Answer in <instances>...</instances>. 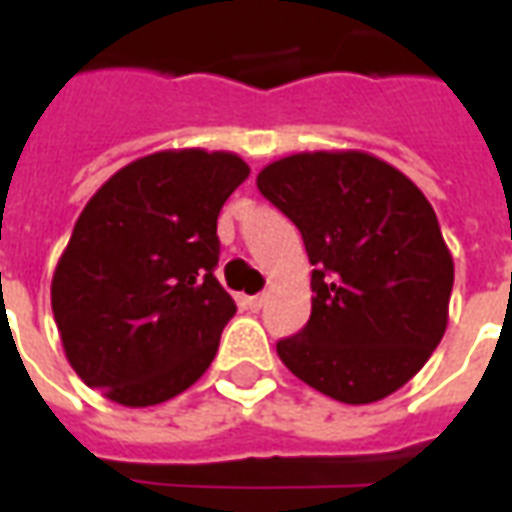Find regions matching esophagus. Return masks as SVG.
<instances>
[{
    "label": "esophagus",
    "instance_id": "obj_1",
    "mask_svg": "<svg viewBox=\"0 0 512 512\" xmlns=\"http://www.w3.org/2000/svg\"><path fill=\"white\" fill-rule=\"evenodd\" d=\"M244 304H246V310L257 312L263 304H266V296H263V293H260V296H249V299H244Z\"/></svg>",
    "mask_w": 512,
    "mask_h": 512
}]
</instances>
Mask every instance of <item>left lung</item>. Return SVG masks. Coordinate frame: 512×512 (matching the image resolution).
I'll return each instance as SVG.
<instances>
[{
	"label": "left lung",
	"mask_w": 512,
	"mask_h": 512,
	"mask_svg": "<svg viewBox=\"0 0 512 512\" xmlns=\"http://www.w3.org/2000/svg\"><path fill=\"white\" fill-rule=\"evenodd\" d=\"M257 189L299 227L312 312L277 354L304 384L365 406L417 376L450 318L455 266L428 197L365 150L277 158Z\"/></svg>",
	"instance_id": "left-lung-1"
}]
</instances>
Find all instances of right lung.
<instances>
[{"instance_id": "1", "label": "right lung", "mask_w": 512, "mask_h": 512, "mask_svg": "<svg viewBox=\"0 0 512 512\" xmlns=\"http://www.w3.org/2000/svg\"><path fill=\"white\" fill-rule=\"evenodd\" d=\"M249 178L227 150H158L84 205L51 279L76 376L128 408L186 392L211 367L235 301L213 277L216 219Z\"/></svg>"}]
</instances>
